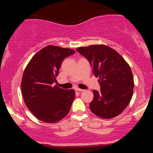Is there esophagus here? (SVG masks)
I'll list each match as a JSON object with an SVG mask.
<instances>
[{
    "mask_svg": "<svg viewBox=\"0 0 153 153\" xmlns=\"http://www.w3.org/2000/svg\"><path fill=\"white\" fill-rule=\"evenodd\" d=\"M75 91H79V92H82V91H84L83 89H80V88H76L75 89Z\"/></svg>",
    "mask_w": 153,
    "mask_h": 153,
    "instance_id": "esophagus-1",
    "label": "esophagus"
}]
</instances>
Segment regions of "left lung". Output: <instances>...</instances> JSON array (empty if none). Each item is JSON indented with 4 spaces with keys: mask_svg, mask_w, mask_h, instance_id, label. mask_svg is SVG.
<instances>
[{
    "mask_svg": "<svg viewBox=\"0 0 153 153\" xmlns=\"http://www.w3.org/2000/svg\"><path fill=\"white\" fill-rule=\"evenodd\" d=\"M76 50L90 62L95 76L99 77L101 91H93L91 111L103 119L120 114L130 102L134 89V78L128 63L106 45H91Z\"/></svg>",
    "mask_w": 153,
    "mask_h": 153,
    "instance_id": "1",
    "label": "left lung"
}]
</instances>
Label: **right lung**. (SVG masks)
Wrapping results in <instances>:
<instances>
[{"mask_svg":"<svg viewBox=\"0 0 153 153\" xmlns=\"http://www.w3.org/2000/svg\"><path fill=\"white\" fill-rule=\"evenodd\" d=\"M71 49L48 45L27 65L22 80V92L29 111L39 120L54 123L69 113L75 94L54 85L65 58L75 53Z\"/></svg>","mask_w":153,"mask_h":153,"instance_id":"add662e5","label":"right lung"}]
</instances>
